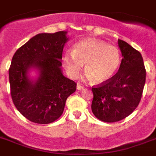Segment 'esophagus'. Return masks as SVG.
<instances>
[{
  "label": "esophagus",
  "mask_w": 156,
  "mask_h": 156,
  "mask_svg": "<svg viewBox=\"0 0 156 156\" xmlns=\"http://www.w3.org/2000/svg\"><path fill=\"white\" fill-rule=\"evenodd\" d=\"M77 89H78V90H82V89H85V87L82 86H81V85H79V84H78V85H77Z\"/></svg>",
  "instance_id": "obj_1"
}]
</instances>
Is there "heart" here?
<instances>
[{"label":"heart","instance_id":"b5f03b06","mask_svg":"<svg viewBox=\"0 0 156 156\" xmlns=\"http://www.w3.org/2000/svg\"><path fill=\"white\" fill-rule=\"evenodd\" d=\"M63 67L68 75L75 78L86 63L85 78L104 83L115 75L121 63V54L115 46L102 41L86 39L76 43L73 51L63 55Z\"/></svg>","mask_w":156,"mask_h":156}]
</instances>
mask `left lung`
I'll list each match as a JSON object with an SVG mask.
<instances>
[{
    "label": "left lung",
    "mask_w": 156,
    "mask_h": 156,
    "mask_svg": "<svg viewBox=\"0 0 156 156\" xmlns=\"http://www.w3.org/2000/svg\"><path fill=\"white\" fill-rule=\"evenodd\" d=\"M122 59L118 72L109 81L92 87V112L101 121L115 122L129 115L140 103L146 79L140 52L118 41Z\"/></svg>",
    "instance_id": "8db88e82"
}]
</instances>
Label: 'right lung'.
Returning a JSON list of instances; mask_svg holds the SVG:
<instances>
[{
	"mask_svg": "<svg viewBox=\"0 0 156 156\" xmlns=\"http://www.w3.org/2000/svg\"><path fill=\"white\" fill-rule=\"evenodd\" d=\"M67 31L38 34L17 49L9 68L11 96L17 110L32 122L48 124L62 115L77 84L63 76L61 59ZM39 70L34 81L30 69Z\"/></svg>",
	"mask_w": 156,
	"mask_h": 156,
	"instance_id": "1",
	"label": "right lung"
}]
</instances>
